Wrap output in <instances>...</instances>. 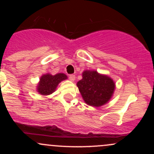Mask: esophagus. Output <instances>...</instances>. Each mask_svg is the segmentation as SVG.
<instances>
[{"instance_id":"34e87169","label":"esophagus","mask_w":154,"mask_h":154,"mask_svg":"<svg viewBox=\"0 0 154 154\" xmlns=\"http://www.w3.org/2000/svg\"><path fill=\"white\" fill-rule=\"evenodd\" d=\"M69 79L70 81L73 82V81H75V75H70L69 76Z\"/></svg>"}]
</instances>
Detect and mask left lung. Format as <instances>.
<instances>
[{"label":"left lung","mask_w":154,"mask_h":154,"mask_svg":"<svg viewBox=\"0 0 154 154\" xmlns=\"http://www.w3.org/2000/svg\"><path fill=\"white\" fill-rule=\"evenodd\" d=\"M77 85L84 101L94 107L108 103L115 90V83L111 77L91 70L82 72V79Z\"/></svg>","instance_id":"1"}]
</instances>
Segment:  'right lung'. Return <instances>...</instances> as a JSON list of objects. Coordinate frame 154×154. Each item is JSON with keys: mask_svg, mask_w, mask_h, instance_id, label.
Listing matches in <instances>:
<instances>
[{"mask_svg": "<svg viewBox=\"0 0 154 154\" xmlns=\"http://www.w3.org/2000/svg\"><path fill=\"white\" fill-rule=\"evenodd\" d=\"M67 79V76L63 73H58L55 75L51 74H45L40 77L37 91L40 95H48L53 93L56 91L58 85L61 81Z\"/></svg>", "mask_w": 154, "mask_h": 154, "instance_id": "1", "label": "right lung"}]
</instances>
